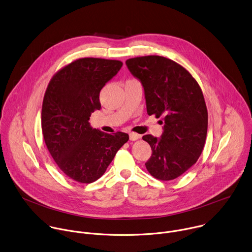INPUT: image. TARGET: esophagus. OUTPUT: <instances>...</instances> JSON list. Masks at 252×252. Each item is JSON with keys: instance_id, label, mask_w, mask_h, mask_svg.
Returning a JSON list of instances; mask_svg holds the SVG:
<instances>
[{"instance_id": "obj_1", "label": "esophagus", "mask_w": 252, "mask_h": 252, "mask_svg": "<svg viewBox=\"0 0 252 252\" xmlns=\"http://www.w3.org/2000/svg\"><path fill=\"white\" fill-rule=\"evenodd\" d=\"M138 138H140V135H139V134H137V133H135V132H130V133H129V139H130L131 141H135V140H137Z\"/></svg>"}]
</instances>
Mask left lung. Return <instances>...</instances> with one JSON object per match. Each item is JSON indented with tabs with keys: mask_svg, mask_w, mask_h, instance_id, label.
Wrapping results in <instances>:
<instances>
[{
	"mask_svg": "<svg viewBox=\"0 0 252 252\" xmlns=\"http://www.w3.org/2000/svg\"><path fill=\"white\" fill-rule=\"evenodd\" d=\"M126 64L142 84L147 114L163 117L162 135L142 137L152 149L146 169L158 180H174L196 163L204 147L208 113L202 91L191 74L170 59L137 57Z\"/></svg>",
	"mask_w": 252,
	"mask_h": 252,
	"instance_id": "left-lung-1",
	"label": "left lung"
}]
</instances>
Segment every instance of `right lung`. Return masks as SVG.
<instances>
[{
	"label": "right lung",
	"mask_w": 252,
	"mask_h": 252,
	"mask_svg": "<svg viewBox=\"0 0 252 252\" xmlns=\"http://www.w3.org/2000/svg\"><path fill=\"white\" fill-rule=\"evenodd\" d=\"M123 63L97 58L79 59L51 79L42 105V132L58 167L70 179L90 184L106 172L128 134L105 133L90 126L101 109V89L121 69Z\"/></svg>",
	"instance_id": "1"
}]
</instances>
